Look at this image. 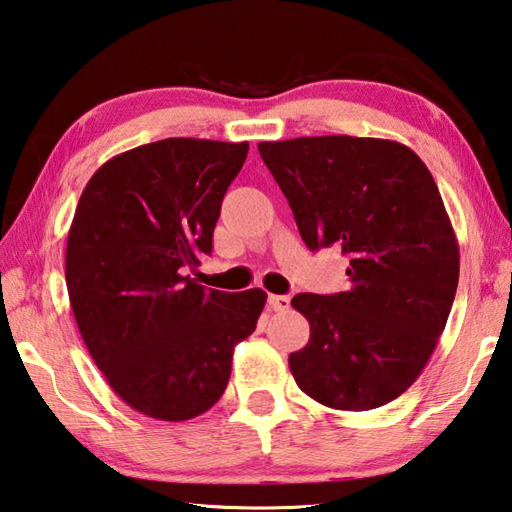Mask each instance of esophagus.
I'll return each instance as SVG.
<instances>
[{
  "instance_id": "1",
  "label": "esophagus",
  "mask_w": 512,
  "mask_h": 512,
  "mask_svg": "<svg viewBox=\"0 0 512 512\" xmlns=\"http://www.w3.org/2000/svg\"><path fill=\"white\" fill-rule=\"evenodd\" d=\"M269 307H272L274 312H285L289 310V296H278V294H272L267 298Z\"/></svg>"
}]
</instances>
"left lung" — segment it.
Listing matches in <instances>:
<instances>
[{"mask_svg": "<svg viewBox=\"0 0 512 512\" xmlns=\"http://www.w3.org/2000/svg\"><path fill=\"white\" fill-rule=\"evenodd\" d=\"M258 151L305 245L350 260L345 292L292 298L310 341L289 370L327 408L385 406L426 368L455 301L459 245L437 182L394 140L316 136Z\"/></svg>", "mask_w": 512, "mask_h": 512, "instance_id": "left-lung-1", "label": "left lung"}]
</instances>
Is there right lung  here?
<instances>
[{"instance_id": "right-lung-1", "label": "right lung", "mask_w": 512, "mask_h": 512, "mask_svg": "<svg viewBox=\"0 0 512 512\" xmlns=\"http://www.w3.org/2000/svg\"><path fill=\"white\" fill-rule=\"evenodd\" d=\"M249 142L167 138L93 173L66 240V287L91 359L118 397L160 421H187L223 397L234 347L267 294L189 278Z\"/></svg>"}]
</instances>
